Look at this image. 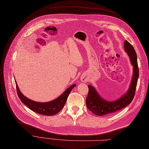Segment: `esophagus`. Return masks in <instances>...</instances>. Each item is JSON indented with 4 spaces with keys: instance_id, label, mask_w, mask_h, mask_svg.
I'll return each instance as SVG.
<instances>
[{
    "instance_id": "34e87169",
    "label": "esophagus",
    "mask_w": 149,
    "mask_h": 149,
    "mask_svg": "<svg viewBox=\"0 0 149 149\" xmlns=\"http://www.w3.org/2000/svg\"><path fill=\"white\" fill-rule=\"evenodd\" d=\"M81 81H82L84 82H86L88 81V78L86 76H82L81 77Z\"/></svg>"
}]
</instances>
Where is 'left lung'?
I'll use <instances>...</instances> for the list:
<instances>
[{"label": "left lung", "instance_id": "1", "mask_svg": "<svg viewBox=\"0 0 149 149\" xmlns=\"http://www.w3.org/2000/svg\"><path fill=\"white\" fill-rule=\"evenodd\" d=\"M125 52L129 56L131 64L133 66V74L129 88L126 93L116 101H107L100 96L96 89L88 85V93L86 99L88 109L97 116L107 115L125 107L131 103L135 93L139 76L137 56L133 46L127 40L124 42Z\"/></svg>", "mask_w": 149, "mask_h": 149}]
</instances>
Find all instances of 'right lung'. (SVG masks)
I'll use <instances>...</instances> for the list:
<instances>
[{
  "label": "right lung",
  "mask_w": 149,
  "mask_h": 149,
  "mask_svg": "<svg viewBox=\"0 0 149 149\" xmlns=\"http://www.w3.org/2000/svg\"><path fill=\"white\" fill-rule=\"evenodd\" d=\"M15 82L17 95L22 102L32 111L38 113V114L45 116H53L59 113L64 107L70 93L72 91V89L76 86V84L72 85V86L68 87L63 92L61 96L53 101L47 102H39L31 100L25 96L21 93L16 81Z\"/></svg>",
  "instance_id": "add662e5"
}]
</instances>
